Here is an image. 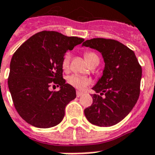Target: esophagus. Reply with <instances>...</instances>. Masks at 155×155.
<instances>
[{
  "label": "esophagus",
  "instance_id": "esophagus-1",
  "mask_svg": "<svg viewBox=\"0 0 155 155\" xmlns=\"http://www.w3.org/2000/svg\"><path fill=\"white\" fill-rule=\"evenodd\" d=\"M82 95H83V92H80V91H77V92H76V97H81Z\"/></svg>",
  "mask_w": 155,
  "mask_h": 155
}]
</instances>
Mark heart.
I'll return each instance as SVG.
<instances>
[{"label": "heart", "instance_id": "obj_1", "mask_svg": "<svg viewBox=\"0 0 155 155\" xmlns=\"http://www.w3.org/2000/svg\"><path fill=\"white\" fill-rule=\"evenodd\" d=\"M71 53L70 52H67L64 54L62 61V67L64 70H67L69 68L71 61ZM85 59L87 63H90L93 59L95 58H99L98 56L94 52H86L84 54ZM68 82L70 84H71L73 87H76L78 89H84L85 87H87V85L90 84V80L86 77H83V76H80L78 75H71L70 77L68 78Z\"/></svg>", "mask_w": 155, "mask_h": 155}]
</instances>
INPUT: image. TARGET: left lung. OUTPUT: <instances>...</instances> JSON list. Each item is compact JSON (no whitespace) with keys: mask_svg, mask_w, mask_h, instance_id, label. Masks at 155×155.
<instances>
[{"mask_svg":"<svg viewBox=\"0 0 155 155\" xmlns=\"http://www.w3.org/2000/svg\"><path fill=\"white\" fill-rule=\"evenodd\" d=\"M82 47L98 51L104 62L102 76L92 87L101 96L92 95V104L84 109L85 117L101 127L116 125L131 112L138 100L142 67L134 52L116 40L92 38L83 42Z\"/></svg>","mask_w":155,"mask_h":155,"instance_id":"obj_1","label":"left lung"}]
</instances>
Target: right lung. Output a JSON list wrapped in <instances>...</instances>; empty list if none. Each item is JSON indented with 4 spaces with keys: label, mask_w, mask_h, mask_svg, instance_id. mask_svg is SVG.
Masks as SVG:
<instances>
[{
    "label": "right lung",
    "mask_w": 155,
    "mask_h": 155,
    "mask_svg": "<svg viewBox=\"0 0 155 155\" xmlns=\"http://www.w3.org/2000/svg\"><path fill=\"white\" fill-rule=\"evenodd\" d=\"M84 41L44 30L30 37L13 54L8 89L16 110L30 125L45 129L62 121L66 106L76 97L75 88L63 78L62 61L68 50ZM52 84L60 86V91H51Z\"/></svg>",
    "instance_id": "right-lung-1"
}]
</instances>
